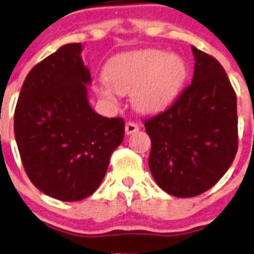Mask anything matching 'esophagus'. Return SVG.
Returning <instances> with one entry per match:
<instances>
[{"mask_svg": "<svg viewBox=\"0 0 254 254\" xmlns=\"http://www.w3.org/2000/svg\"><path fill=\"white\" fill-rule=\"evenodd\" d=\"M138 128H140V127H138L136 123L127 122V123H126L125 131H126V133H127V135H131V133H135V132H137Z\"/></svg>", "mask_w": 254, "mask_h": 254, "instance_id": "esophagus-1", "label": "esophagus"}]
</instances>
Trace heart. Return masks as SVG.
Returning a JSON list of instances; mask_svg holds the SVG:
<instances>
[{"mask_svg": "<svg viewBox=\"0 0 254 254\" xmlns=\"http://www.w3.org/2000/svg\"><path fill=\"white\" fill-rule=\"evenodd\" d=\"M186 77V64L177 54L159 49H142L119 54L105 68L106 81L96 86V94L116 104L119 94L131 92L136 109L155 113L170 105Z\"/></svg>", "mask_w": 254, "mask_h": 254, "instance_id": "1", "label": "heart"}]
</instances>
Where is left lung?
<instances>
[{"instance_id": "obj_1", "label": "left lung", "mask_w": 254, "mask_h": 254, "mask_svg": "<svg viewBox=\"0 0 254 254\" xmlns=\"http://www.w3.org/2000/svg\"><path fill=\"white\" fill-rule=\"evenodd\" d=\"M191 84L167 110L145 121L149 168L160 189L190 198L217 184L238 150L236 95L217 60L191 46Z\"/></svg>"}]
</instances>
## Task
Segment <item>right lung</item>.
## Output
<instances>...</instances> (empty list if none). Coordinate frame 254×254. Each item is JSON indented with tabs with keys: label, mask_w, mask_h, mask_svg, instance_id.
Masks as SVG:
<instances>
[{
	"label": "right lung",
	"mask_w": 254,
	"mask_h": 254,
	"mask_svg": "<svg viewBox=\"0 0 254 254\" xmlns=\"http://www.w3.org/2000/svg\"><path fill=\"white\" fill-rule=\"evenodd\" d=\"M81 53V43H68L38 63L24 81L14 116L28 177L43 194L63 201L96 191L125 137L122 118H106L91 108V73Z\"/></svg>",
	"instance_id": "add662e5"
}]
</instances>
